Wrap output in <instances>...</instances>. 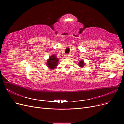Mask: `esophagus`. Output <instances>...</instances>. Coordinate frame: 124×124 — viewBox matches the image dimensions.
Listing matches in <instances>:
<instances>
[{
    "label": "esophagus",
    "mask_w": 124,
    "mask_h": 124,
    "mask_svg": "<svg viewBox=\"0 0 124 124\" xmlns=\"http://www.w3.org/2000/svg\"><path fill=\"white\" fill-rule=\"evenodd\" d=\"M66 58H69L70 57V55L69 54H66Z\"/></svg>",
    "instance_id": "1"
}]
</instances>
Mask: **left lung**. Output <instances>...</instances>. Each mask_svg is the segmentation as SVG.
Instances as JSON below:
<instances>
[{
    "instance_id": "left-lung-1",
    "label": "left lung",
    "mask_w": 124,
    "mask_h": 124,
    "mask_svg": "<svg viewBox=\"0 0 124 124\" xmlns=\"http://www.w3.org/2000/svg\"><path fill=\"white\" fill-rule=\"evenodd\" d=\"M84 64H85L84 62L83 61H82V60L78 62V65L80 67H81V68H83L84 67Z\"/></svg>"
}]
</instances>
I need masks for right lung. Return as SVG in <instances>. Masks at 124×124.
<instances>
[{
  "instance_id": "1",
  "label": "right lung",
  "mask_w": 124,
  "mask_h": 124,
  "mask_svg": "<svg viewBox=\"0 0 124 124\" xmlns=\"http://www.w3.org/2000/svg\"><path fill=\"white\" fill-rule=\"evenodd\" d=\"M46 66L48 68L50 69H55L58 65V62L59 61V59L56 57L55 55H51L47 60Z\"/></svg>"
}]
</instances>
